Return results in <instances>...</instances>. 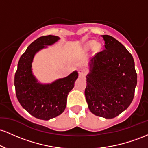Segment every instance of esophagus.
<instances>
[{"mask_svg":"<svg viewBox=\"0 0 148 148\" xmlns=\"http://www.w3.org/2000/svg\"><path fill=\"white\" fill-rule=\"evenodd\" d=\"M87 74V71L86 69H80L79 71V77H84Z\"/></svg>","mask_w":148,"mask_h":148,"instance_id":"1","label":"esophagus"}]
</instances>
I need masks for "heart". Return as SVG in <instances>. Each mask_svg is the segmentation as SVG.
I'll return each mask as SVG.
<instances>
[{
  "mask_svg": "<svg viewBox=\"0 0 148 148\" xmlns=\"http://www.w3.org/2000/svg\"><path fill=\"white\" fill-rule=\"evenodd\" d=\"M89 46H91V47H92V46H93V45H94V42H89ZM96 46H97V45H95V47H96Z\"/></svg>",
  "mask_w": 148,
  "mask_h": 148,
  "instance_id": "1",
  "label": "heart"
}]
</instances>
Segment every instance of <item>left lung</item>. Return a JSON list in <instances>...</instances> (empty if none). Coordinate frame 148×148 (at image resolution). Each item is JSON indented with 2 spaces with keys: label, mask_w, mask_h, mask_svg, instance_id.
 I'll return each mask as SVG.
<instances>
[{
  "label": "left lung",
  "mask_w": 148,
  "mask_h": 148,
  "mask_svg": "<svg viewBox=\"0 0 148 148\" xmlns=\"http://www.w3.org/2000/svg\"><path fill=\"white\" fill-rule=\"evenodd\" d=\"M101 37L105 49L91 59L84 94L93 114L112 119L132 102L137 73L133 56L123 45L108 35Z\"/></svg>",
  "instance_id": "1"
}]
</instances>
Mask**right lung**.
<instances>
[{
	"mask_svg": "<svg viewBox=\"0 0 148 148\" xmlns=\"http://www.w3.org/2000/svg\"><path fill=\"white\" fill-rule=\"evenodd\" d=\"M59 39L58 36L49 35L34 41L21 56L14 75L16 95L19 102L31 115L43 120H49L64 112L68 94L78 77L77 71H74L64 78L51 84H42L38 82L32 74L31 63L35 54Z\"/></svg>",
	"mask_w": 148,
	"mask_h": 148,
	"instance_id": "obj_1",
	"label": "right lung"
}]
</instances>
